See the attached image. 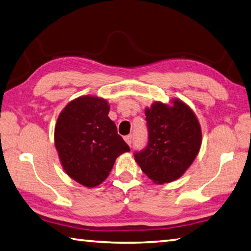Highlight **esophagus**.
Wrapping results in <instances>:
<instances>
[{
  "label": "esophagus",
  "mask_w": 251,
  "mask_h": 251,
  "mask_svg": "<svg viewBox=\"0 0 251 251\" xmlns=\"http://www.w3.org/2000/svg\"><path fill=\"white\" fill-rule=\"evenodd\" d=\"M124 140L126 141L127 144H128V145L130 146V145H131V141H133V136H131V135H127V136H125V137H124Z\"/></svg>",
  "instance_id": "obj_1"
}]
</instances>
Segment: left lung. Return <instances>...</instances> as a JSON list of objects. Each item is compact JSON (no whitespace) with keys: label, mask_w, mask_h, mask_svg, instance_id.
Wrapping results in <instances>:
<instances>
[{"label":"left lung","mask_w":251,"mask_h":251,"mask_svg":"<svg viewBox=\"0 0 251 251\" xmlns=\"http://www.w3.org/2000/svg\"><path fill=\"white\" fill-rule=\"evenodd\" d=\"M148 145L135 161L149 179L165 184L179 179L197 158L202 130L195 113L179 99L171 104L156 101L145 110Z\"/></svg>","instance_id":"8db88e82"}]
</instances>
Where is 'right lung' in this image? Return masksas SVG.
Segmentation results:
<instances>
[{
    "mask_svg": "<svg viewBox=\"0 0 251 251\" xmlns=\"http://www.w3.org/2000/svg\"><path fill=\"white\" fill-rule=\"evenodd\" d=\"M108 112L106 100L83 95L67 104L54 126V145L63 170L86 188L101 184L116 158L130 150Z\"/></svg>",
    "mask_w": 251,
    "mask_h": 251,
    "instance_id": "1",
    "label": "right lung"
}]
</instances>
